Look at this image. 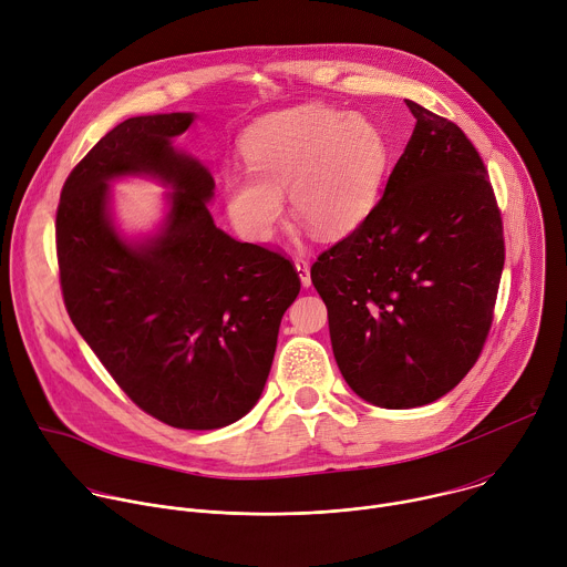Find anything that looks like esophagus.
Returning <instances> with one entry per match:
<instances>
[{
  "instance_id": "esophagus-1",
  "label": "esophagus",
  "mask_w": 567,
  "mask_h": 567,
  "mask_svg": "<svg viewBox=\"0 0 567 567\" xmlns=\"http://www.w3.org/2000/svg\"><path fill=\"white\" fill-rule=\"evenodd\" d=\"M296 271H298V278L302 282V287H309L311 285V274H309V265L305 260H296Z\"/></svg>"
}]
</instances>
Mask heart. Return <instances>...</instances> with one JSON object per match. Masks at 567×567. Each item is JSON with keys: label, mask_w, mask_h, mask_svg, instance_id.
Instances as JSON below:
<instances>
[{"label": "heart", "mask_w": 567, "mask_h": 567, "mask_svg": "<svg viewBox=\"0 0 567 567\" xmlns=\"http://www.w3.org/2000/svg\"><path fill=\"white\" fill-rule=\"evenodd\" d=\"M245 168L228 166L219 188L228 221L267 241L289 206L300 226L343 237L372 213L390 166V141L361 114L309 103L274 112L241 136Z\"/></svg>", "instance_id": "obj_1"}]
</instances>
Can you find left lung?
Segmentation results:
<instances>
[{"mask_svg":"<svg viewBox=\"0 0 567 567\" xmlns=\"http://www.w3.org/2000/svg\"><path fill=\"white\" fill-rule=\"evenodd\" d=\"M406 105L417 123L379 204L311 267L343 379L392 411L426 406L473 368L505 265L501 213L473 143Z\"/></svg>","mask_w":567,"mask_h":567,"instance_id":"obj_1","label":"left lung"}]
</instances>
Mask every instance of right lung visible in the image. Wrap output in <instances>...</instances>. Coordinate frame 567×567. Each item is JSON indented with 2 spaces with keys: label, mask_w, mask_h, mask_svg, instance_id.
I'll return each mask as SVG.
<instances>
[{
  "label": "right lung",
  "mask_w": 567,
  "mask_h": 567,
  "mask_svg": "<svg viewBox=\"0 0 567 567\" xmlns=\"http://www.w3.org/2000/svg\"><path fill=\"white\" fill-rule=\"evenodd\" d=\"M193 112L134 116L105 134L64 182L58 265L66 311L147 415L186 431L245 417L262 394L280 320L300 291L289 260L215 226V182L175 138ZM169 188L157 228L125 236L111 184Z\"/></svg>",
  "instance_id": "add662e5"
}]
</instances>
